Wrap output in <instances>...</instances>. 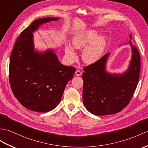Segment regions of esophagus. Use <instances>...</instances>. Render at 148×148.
Returning a JSON list of instances; mask_svg holds the SVG:
<instances>
[{
    "instance_id": "esophagus-1",
    "label": "esophagus",
    "mask_w": 148,
    "mask_h": 148,
    "mask_svg": "<svg viewBox=\"0 0 148 148\" xmlns=\"http://www.w3.org/2000/svg\"><path fill=\"white\" fill-rule=\"evenodd\" d=\"M75 75H76V76H79V75H81V72L80 71H79V70H77L76 71H75Z\"/></svg>"
}]
</instances>
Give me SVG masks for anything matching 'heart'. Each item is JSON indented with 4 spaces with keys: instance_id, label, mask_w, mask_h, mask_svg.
<instances>
[{
    "instance_id": "heart-1",
    "label": "heart",
    "mask_w": 148,
    "mask_h": 148,
    "mask_svg": "<svg viewBox=\"0 0 148 148\" xmlns=\"http://www.w3.org/2000/svg\"><path fill=\"white\" fill-rule=\"evenodd\" d=\"M97 35V31L87 30L76 33L72 39V45L75 49H84L81 53V58L86 64H91L97 62L104 52L106 37L105 35ZM65 52L69 59L75 60L76 55L71 46H66Z\"/></svg>"
}]
</instances>
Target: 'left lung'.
Returning <instances> with one entry per match:
<instances>
[{
  "instance_id": "1",
  "label": "left lung",
  "mask_w": 148,
  "mask_h": 148,
  "mask_svg": "<svg viewBox=\"0 0 148 148\" xmlns=\"http://www.w3.org/2000/svg\"><path fill=\"white\" fill-rule=\"evenodd\" d=\"M129 43L132 57L129 67L122 73H111L106 70L110 53H106L97 62L83 69L82 99L86 108L96 115L115 114L129 104L138 84L140 60L137 48Z\"/></svg>"
}]
</instances>
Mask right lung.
Listing matches in <instances>:
<instances>
[{"label": "right lung", "mask_w": 148, "mask_h": 148, "mask_svg": "<svg viewBox=\"0 0 148 148\" xmlns=\"http://www.w3.org/2000/svg\"><path fill=\"white\" fill-rule=\"evenodd\" d=\"M60 18L36 19L17 39L10 58L9 82L14 97L27 109L48 112L59 104L74 67L61 64L55 50L35 49L33 33L43 24Z\"/></svg>", "instance_id": "right-lung-1"}]
</instances>
